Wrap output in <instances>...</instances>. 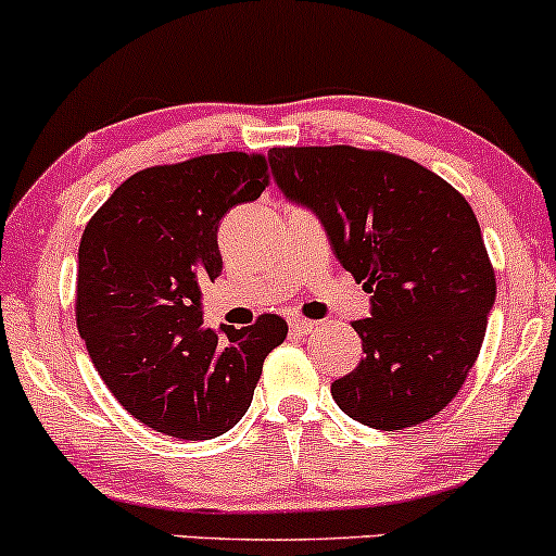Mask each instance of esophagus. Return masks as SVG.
Here are the masks:
<instances>
[{
    "mask_svg": "<svg viewBox=\"0 0 556 556\" xmlns=\"http://www.w3.org/2000/svg\"><path fill=\"white\" fill-rule=\"evenodd\" d=\"M291 330H296V333H312V330H317V323L315 320H307V317H291Z\"/></svg>",
    "mask_w": 556,
    "mask_h": 556,
    "instance_id": "obj_1",
    "label": "esophagus"
}]
</instances>
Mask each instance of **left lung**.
<instances>
[{
    "label": "left lung",
    "mask_w": 556,
    "mask_h": 556,
    "mask_svg": "<svg viewBox=\"0 0 556 556\" xmlns=\"http://www.w3.org/2000/svg\"><path fill=\"white\" fill-rule=\"evenodd\" d=\"M273 178L312 210L370 296L362 362L333 380L341 413L378 430L420 426L463 389L496 278L467 199L417 162L357 147L270 149Z\"/></svg>",
    "instance_id": "1"
}]
</instances>
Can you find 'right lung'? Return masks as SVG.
Instances as JSON below:
<instances>
[{
  "instance_id": "1",
  "label": "right lung",
  "mask_w": 556,
  "mask_h": 556,
  "mask_svg": "<svg viewBox=\"0 0 556 556\" xmlns=\"http://www.w3.org/2000/svg\"><path fill=\"white\" fill-rule=\"evenodd\" d=\"M267 186L262 154L147 167L115 189L78 247L80 339L136 420L184 441L223 435L252 404L262 362L289 326L204 328L199 280L223 270L217 226Z\"/></svg>"
}]
</instances>
